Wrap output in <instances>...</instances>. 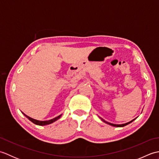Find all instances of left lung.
Here are the masks:
<instances>
[{"instance_id": "1", "label": "left lung", "mask_w": 159, "mask_h": 159, "mask_svg": "<svg viewBox=\"0 0 159 159\" xmlns=\"http://www.w3.org/2000/svg\"><path fill=\"white\" fill-rule=\"evenodd\" d=\"M101 119V120L102 121H103L104 122H105V123H107V124H109V125H111V126H116V127H123V126H126V125H128V124H130V123H131L132 121H133L134 120H135V119H134L133 120H132V121H129V122H128V123H126V124H111V123H109V122H107V121H104L103 119H102V118H100Z\"/></svg>"}]
</instances>
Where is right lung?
Segmentation results:
<instances>
[{"label":"right lung","mask_w":159,"mask_h":159,"mask_svg":"<svg viewBox=\"0 0 159 159\" xmlns=\"http://www.w3.org/2000/svg\"><path fill=\"white\" fill-rule=\"evenodd\" d=\"M22 113L24 114V116L27 117L28 119L31 121H32L33 123H34L36 125H39V126H45V125H48V124H52V123L54 122V121H55L58 119H59V118L61 117V115H60V116H57V117H56L55 118H53V119H52V120H48V121H39V120H35V119H33V118L27 116H26V115H25L24 113Z\"/></svg>","instance_id":"add662e5"}]
</instances>
